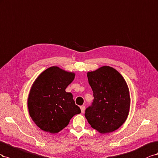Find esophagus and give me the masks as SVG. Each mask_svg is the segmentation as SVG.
Listing matches in <instances>:
<instances>
[{
	"label": "esophagus",
	"instance_id": "obj_1",
	"mask_svg": "<svg viewBox=\"0 0 158 158\" xmlns=\"http://www.w3.org/2000/svg\"><path fill=\"white\" fill-rule=\"evenodd\" d=\"M80 109H81V112L82 113H83V112H85V106H81V107H80Z\"/></svg>",
	"mask_w": 158,
	"mask_h": 158
}]
</instances>
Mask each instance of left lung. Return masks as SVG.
<instances>
[{
  "label": "left lung",
  "instance_id": "1",
  "mask_svg": "<svg viewBox=\"0 0 158 158\" xmlns=\"http://www.w3.org/2000/svg\"><path fill=\"white\" fill-rule=\"evenodd\" d=\"M93 91V105L85 110L89 124L101 134L114 132L127 120L130 96L128 85L119 72L104 65L87 73Z\"/></svg>",
  "mask_w": 158,
  "mask_h": 158
}]
</instances>
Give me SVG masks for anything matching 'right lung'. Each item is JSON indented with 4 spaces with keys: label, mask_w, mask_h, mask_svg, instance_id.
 Here are the masks:
<instances>
[{
    "label": "right lung",
    "mask_w": 158,
    "mask_h": 158,
    "mask_svg": "<svg viewBox=\"0 0 158 158\" xmlns=\"http://www.w3.org/2000/svg\"><path fill=\"white\" fill-rule=\"evenodd\" d=\"M74 72L52 66L40 73L30 90L28 110L31 120L44 131L56 134L81 113L73 95L65 89L75 79Z\"/></svg>",
    "instance_id": "add662e5"
}]
</instances>
